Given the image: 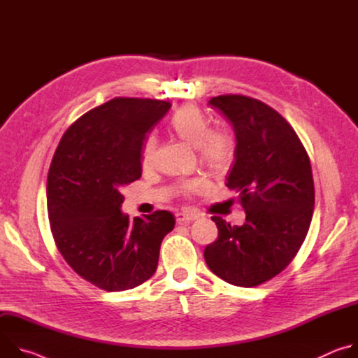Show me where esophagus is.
Segmentation results:
<instances>
[{
    "mask_svg": "<svg viewBox=\"0 0 358 358\" xmlns=\"http://www.w3.org/2000/svg\"><path fill=\"white\" fill-rule=\"evenodd\" d=\"M198 217L196 214H192V213H188V211H182V213H177L176 214V220L178 224L184 225V224H188V222H192L195 221Z\"/></svg>",
    "mask_w": 358,
    "mask_h": 358,
    "instance_id": "1",
    "label": "esophagus"
}]
</instances>
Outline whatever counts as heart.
I'll use <instances>...</instances> for the list:
<instances>
[{"label": "heart", "mask_w": 358, "mask_h": 358, "mask_svg": "<svg viewBox=\"0 0 358 358\" xmlns=\"http://www.w3.org/2000/svg\"><path fill=\"white\" fill-rule=\"evenodd\" d=\"M171 129L174 133L195 147L199 160L213 170H224L232 160L235 151L234 134L224 127H211L208 117L203 112L188 105L177 110L171 117ZM157 147V137L148 134L141 147V163L144 167L150 166ZM202 180L191 178L180 184V192L189 194L202 187Z\"/></svg>", "instance_id": "1"}]
</instances>
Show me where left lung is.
<instances>
[{
    "label": "left lung",
    "instance_id": "left-lung-1",
    "mask_svg": "<svg viewBox=\"0 0 358 358\" xmlns=\"http://www.w3.org/2000/svg\"><path fill=\"white\" fill-rule=\"evenodd\" d=\"M235 131V160L227 187L239 192L245 224L213 217L218 238L203 250L222 280L258 286L280 273L308 235L313 208L312 166L293 127L271 106L242 94L213 97Z\"/></svg>",
    "mask_w": 358,
    "mask_h": 358
}]
</instances>
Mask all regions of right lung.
<instances>
[{
	"label": "right lung",
	"mask_w": 358,
	"mask_h": 358,
	"mask_svg": "<svg viewBox=\"0 0 358 358\" xmlns=\"http://www.w3.org/2000/svg\"><path fill=\"white\" fill-rule=\"evenodd\" d=\"M170 108L164 100L112 99L65 131L50 163V231L68 265L99 289L122 292L148 280L176 225L170 211L133 221L120 211L122 188L141 177L147 133Z\"/></svg>",
	"instance_id": "1"
}]
</instances>
